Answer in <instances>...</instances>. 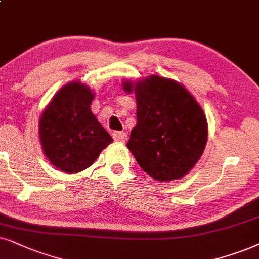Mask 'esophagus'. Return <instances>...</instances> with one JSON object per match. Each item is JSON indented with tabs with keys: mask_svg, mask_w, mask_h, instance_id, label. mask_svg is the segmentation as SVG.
<instances>
[{
	"mask_svg": "<svg viewBox=\"0 0 259 259\" xmlns=\"http://www.w3.org/2000/svg\"><path fill=\"white\" fill-rule=\"evenodd\" d=\"M112 136H113V140L116 141V142H120V143L125 142L126 137H127L126 134L123 133V132H114L112 134Z\"/></svg>",
	"mask_w": 259,
	"mask_h": 259,
	"instance_id": "esophagus-1",
	"label": "esophagus"
}]
</instances>
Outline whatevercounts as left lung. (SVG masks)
<instances>
[{"mask_svg":"<svg viewBox=\"0 0 259 259\" xmlns=\"http://www.w3.org/2000/svg\"><path fill=\"white\" fill-rule=\"evenodd\" d=\"M135 92L137 123L126 146L146 173L160 182L184 177L207 145L208 124L202 107L183 84L171 78L149 76L125 81Z\"/></svg>","mask_w":259,"mask_h":259,"instance_id":"8db88e82","label":"left lung"}]
</instances>
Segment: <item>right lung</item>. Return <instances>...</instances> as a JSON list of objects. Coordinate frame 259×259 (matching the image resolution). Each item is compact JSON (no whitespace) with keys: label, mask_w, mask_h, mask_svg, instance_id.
<instances>
[{"label":"right lung","mask_w":259,"mask_h":259,"mask_svg":"<svg viewBox=\"0 0 259 259\" xmlns=\"http://www.w3.org/2000/svg\"><path fill=\"white\" fill-rule=\"evenodd\" d=\"M93 92L81 82L65 84L39 120V139L47 158L67 173L83 171L112 142L91 111Z\"/></svg>","instance_id":"obj_1"}]
</instances>
